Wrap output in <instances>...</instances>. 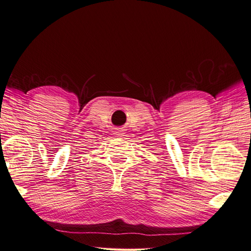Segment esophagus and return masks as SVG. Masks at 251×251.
<instances>
[{"instance_id": "obj_1", "label": "esophagus", "mask_w": 251, "mask_h": 251, "mask_svg": "<svg viewBox=\"0 0 251 251\" xmlns=\"http://www.w3.org/2000/svg\"><path fill=\"white\" fill-rule=\"evenodd\" d=\"M116 135H117V136H123V135H124L123 130H118V131L116 132Z\"/></svg>"}]
</instances>
